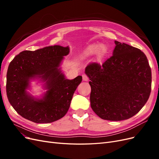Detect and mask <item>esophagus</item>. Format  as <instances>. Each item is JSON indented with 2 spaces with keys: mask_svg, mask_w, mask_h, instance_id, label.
<instances>
[{
  "mask_svg": "<svg viewBox=\"0 0 159 159\" xmlns=\"http://www.w3.org/2000/svg\"><path fill=\"white\" fill-rule=\"evenodd\" d=\"M82 78H83L84 81H88V80H89V78L88 77V75H85V74L82 75Z\"/></svg>",
  "mask_w": 159,
  "mask_h": 159,
  "instance_id": "obj_1",
  "label": "esophagus"
}]
</instances>
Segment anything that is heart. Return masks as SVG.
Wrapping results in <instances>:
<instances>
[{
	"label": "heart",
	"mask_w": 159,
	"mask_h": 159,
	"mask_svg": "<svg viewBox=\"0 0 159 159\" xmlns=\"http://www.w3.org/2000/svg\"><path fill=\"white\" fill-rule=\"evenodd\" d=\"M101 48H102V46H98V45L92 46L88 49V50L87 51V53L88 54H92V53L97 52L98 50Z\"/></svg>",
	"instance_id": "obj_1"
}]
</instances>
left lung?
I'll return each mask as SVG.
<instances>
[{
  "label": "left lung",
  "instance_id": "obj_1",
  "mask_svg": "<svg viewBox=\"0 0 159 159\" xmlns=\"http://www.w3.org/2000/svg\"><path fill=\"white\" fill-rule=\"evenodd\" d=\"M113 55L102 64L93 62L85 70L90 81L91 107L108 121L136 115L151 91V69L146 55L137 48L115 41Z\"/></svg>",
  "mask_w": 159,
  "mask_h": 159
}]
</instances>
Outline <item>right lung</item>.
Listing matches in <instances>:
<instances>
[{
  "mask_svg": "<svg viewBox=\"0 0 159 159\" xmlns=\"http://www.w3.org/2000/svg\"><path fill=\"white\" fill-rule=\"evenodd\" d=\"M69 52L68 46H52L23 51L11 61L7 74V98L22 117L36 123H49L68 112L75 91L82 81L81 75L71 80L66 79L59 68ZM34 78H40L48 89L40 100L33 98L25 90L30 80Z\"/></svg>",
  "mask_w": 159,
  "mask_h": 159,
  "instance_id": "right-lung-1",
  "label": "right lung"
}]
</instances>
